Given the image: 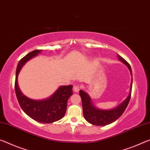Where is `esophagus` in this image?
I'll use <instances>...</instances> for the list:
<instances>
[{
  "label": "esophagus",
  "mask_w": 150,
  "mask_h": 150,
  "mask_svg": "<svg viewBox=\"0 0 150 150\" xmlns=\"http://www.w3.org/2000/svg\"><path fill=\"white\" fill-rule=\"evenodd\" d=\"M81 89V87L79 85H75L74 86V88H73V90L75 92H78L80 91V90Z\"/></svg>",
  "instance_id": "obj_1"
}]
</instances>
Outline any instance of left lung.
<instances>
[{
  "label": "left lung",
  "mask_w": 150,
  "mask_h": 150,
  "mask_svg": "<svg viewBox=\"0 0 150 150\" xmlns=\"http://www.w3.org/2000/svg\"><path fill=\"white\" fill-rule=\"evenodd\" d=\"M117 57H118L119 60L127 66L132 76V68L129 63L119 54H117ZM132 87V78L130 86V91H129L128 96L126 98V99L123 102L121 103L115 108L112 110H100L96 108L93 105L91 101V98L89 96V95L86 92L82 91V90H80L79 93L82 102L83 115H84L86 121L93 125L100 126H105V125L110 124L116 121L117 119H118L122 116L129 104L131 97Z\"/></svg>",
  "instance_id": "1"
}]
</instances>
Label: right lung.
<instances>
[{
	"mask_svg": "<svg viewBox=\"0 0 150 150\" xmlns=\"http://www.w3.org/2000/svg\"><path fill=\"white\" fill-rule=\"evenodd\" d=\"M42 50H35L24 56L19 61L16 71L15 92L17 100L23 111L36 121L49 124L62 119L65 115L68 98L73 94L72 86H62L47 99L34 100L24 96L18 86V75L21 69L31 58L35 57Z\"/></svg>",
	"mask_w": 150,
	"mask_h": 150,
	"instance_id": "right-lung-1",
	"label": "right lung"
}]
</instances>
